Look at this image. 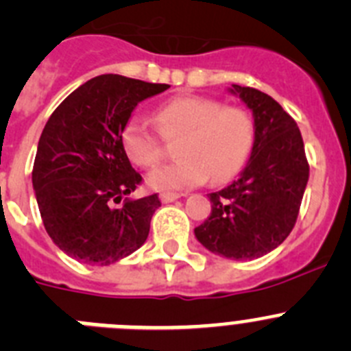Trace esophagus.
Returning <instances> with one entry per match:
<instances>
[{"instance_id": "esophagus-1", "label": "esophagus", "mask_w": 351, "mask_h": 351, "mask_svg": "<svg viewBox=\"0 0 351 351\" xmlns=\"http://www.w3.org/2000/svg\"><path fill=\"white\" fill-rule=\"evenodd\" d=\"M180 197H182V195L176 194V192H162V194H160V201L165 202V204L176 201V199H180Z\"/></svg>"}]
</instances>
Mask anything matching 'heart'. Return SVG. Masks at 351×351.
<instances>
[{
	"instance_id": "heart-1",
	"label": "heart",
	"mask_w": 351,
	"mask_h": 351,
	"mask_svg": "<svg viewBox=\"0 0 351 351\" xmlns=\"http://www.w3.org/2000/svg\"><path fill=\"white\" fill-rule=\"evenodd\" d=\"M156 128L142 116L126 121L121 142L128 159L140 168H154L165 157L168 142H176L180 159L149 173L156 191L192 189L211 176L213 183H228L244 169L254 143L256 126L247 110L225 107L208 97H178L156 112Z\"/></svg>"
}]
</instances>
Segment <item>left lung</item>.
I'll use <instances>...</instances> for the list:
<instances>
[{"label":"left lung","mask_w":351,"mask_h":351,"mask_svg":"<svg viewBox=\"0 0 351 351\" xmlns=\"http://www.w3.org/2000/svg\"><path fill=\"white\" fill-rule=\"evenodd\" d=\"M253 110L256 143L239 180L209 194L211 215L195 237L211 253L254 260L286 241L298 220L310 166L296 121L270 95L232 84Z\"/></svg>","instance_id":"1"}]
</instances>
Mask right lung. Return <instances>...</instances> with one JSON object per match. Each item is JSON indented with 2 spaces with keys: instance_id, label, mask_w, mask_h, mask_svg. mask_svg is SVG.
<instances>
[{
  "instance_id": "right-lung-1",
  "label": "right lung",
  "mask_w": 351,
  "mask_h": 351,
  "mask_svg": "<svg viewBox=\"0 0 351 351\" xmlns=\"http://www.w3.org/2000/svg\"><path fill=\"white\" fill-rule=\"evenodd\" d=\"M169 84L101 74L81 84L53 110L38 143L32 185L51 241L71 258L110 265L149 237L157 194L123 199L142 183L121 131L145 98Z\"/></svg>"
}]
</instances>
